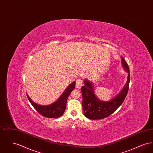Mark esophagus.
Here are the masks:
<instances>
[{"label":"esophagus","mask_w":153,"mask_h":153,"mask_svg":"<svg viewBox=\"0 0 153 153\" xmlns=\"http://www.w3.org/2000/svg\"><path fill=\"white\" fill-rule=\"evenodd\" d=\"M83 85V83H82V81L81 79H78L77 80H76V87L77 88V89H80L81 87Z\"/></svg>","instance_id":"1"}]
</instances>
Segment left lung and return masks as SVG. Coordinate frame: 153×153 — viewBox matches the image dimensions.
<instances>
[{
	"mask_svg": "<svg viewBox=\"0 0 153 153\" xmlns=\"http://www.w3.org/2000/svg\"><path fill=\"white\" fill-rule=\"evenodd\" d=\"M122 65L126 72L128 73L126 85L121 91L115 97L109 101H102L95 95L94 85L88 80H84V85L81 88L82 95V109L85 116L89 119L99 120L109 117L114 113L123 102L130 84V72L127 63L121 56Z\"/></svg>",
	"mask_w": 153,
	"mask_h": 153,
	"instance_id": "left-lung-1",
	"label": "left lung"
}]
</instances>
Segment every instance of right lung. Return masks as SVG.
<instances>
[{
  "label": "right lung",
  "mask_w": 153,
  "mask_h": 153,
  "mask_svg": "<svg viewBox=\"0 0 153 153\" xmlns=\"http://www.w3.org/2000/svg\"><path fill=\"white\" fill-rule=\"evenodd\" d=\"M76 82H72L56 102L49 105H41L33 102L26 94L27 97L34 108L42 116L50 118H57L61 117L66 109L67 99L75 88Z\"/></svg>",
  "instance_id": "obj_1"
}]
</instances>
